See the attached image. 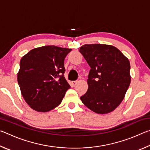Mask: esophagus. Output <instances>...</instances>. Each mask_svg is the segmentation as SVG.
<instances>
[{
	"instance_id": "34e87169",
	"label": "esophagus",
	"mask_w": 150,
	"mask_h": 150,
	"mask_svg": "<svg viewBox=\"0 0 150 150\" xmlns=\"http://www.w3.org/2000/svg\"><path fill=\"white\" fill-rule=\"evenodd\" d=\"M77 81H73L71 82V85L73 86V87H75V86L77 85Z\"/></svg>"
}]
</instances>
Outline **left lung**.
I'll use <instances>...</instances> for the list:
<instances>
[{
  "mask_svg": "<svg viewBox=\"0 0 150 150\" xmlns=\"http://www.w3.org/2000/svg\"><path fill=\"white\" fill-rule=\"evenodd\" d=\"M79 52L91 68L88 90L80 97L81 101L95 113L110 112L120 105L130 86V62L110 45L85 44Z\"/></svg>",
  "mask_w": 150,
  "mask_h": 150,
  "instance_id": "obj_1",
  "label": "left lung"
}]
</instances>
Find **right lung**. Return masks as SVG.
I'll use <instances>...</instances> for the list:
<instances>
[{"label": "right lung", "instance_id": "obj_1", "mask_svg": "<svg viewBox=\"0 0 150 150\" xmlns=\"http://www.w3.org/2000/svg\"><path fill=\"white\" fill-rule=\"evenodd\" d=\"M71 50L45 45L21 58L18 83L24 99L33 110L46 112L62 103L70 88L63 73L64 59Z\"/></svg>", "mask_w": 150, "mask_h": 150}]
</instances>
